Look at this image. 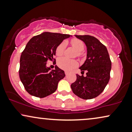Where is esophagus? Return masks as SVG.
<instances>
[{"instance_id": "obj_1", "label": "esophagus", "mask_w": 132, "mask_h": 132, "mask_svg": "<svg viewBox=\"0 0 132 132\" xmlns=\"http://www.w3.org/2000/svg\"><path fill=\"white\" fill-rule=\"evenodd\" d=\"M65 74L66 76H67L68 74V72L67 71H65Z\"/></svg>"}]
</instances>
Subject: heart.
Listing matches in <instances>:
<instances>
[{
  "instance_id": "1",
  "label": "heart",
  "mask_w": 132,
  "mask_h": 132,
  "mask_svg": "<svg viewBox=\"0 0 132 132\" xmlns=\"http://www.w3.org/2000/svg\"><path fill=\"white\" fill-rule=\"evenodd\" d=\"M71 45L77 51V55L78 57H81L83 55L82 51L85 49V43L83 41L77 39H74L71 40ZM66 47V43L65 42H62L56 48V55L57 56H61L64 53ZM57 65L61 69L65 71H71L78 65V62L75 60H70L62 57L59 58L57 61Z\"/></svg>"
}]
</instances>
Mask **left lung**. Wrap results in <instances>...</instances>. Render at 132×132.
<instances>
[{
  "label": "left lung",
  "instance_id": "8db88e82",
  "mask_svg": "<svg viewBox=\"0 0 132 132\" xmlns=\"http://www.w3.org/2000/svg\"><path fill=\"white\" fill-rule=\"evenodd\" d=\"M87 47V58L80 67L81 74L86 71V76L76 74L77 79L71 85L73 93L83 99L96 98L104 91L110 79L111 69L109 53L106 46L96 37L89 35H75Z\"/></svg>",
  "mask_w": 132,
  "mask_h": 132
}]
</instances>
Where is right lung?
Wrapping results in <instances>:
<instances>
[{"instance_id":"1","label":"right lung","mask_w":132,"mask_h":132,"mask_svg":"<svg viewBox=\"0 0 132 132\" xmlns=\"http://www.w3.org/2000/svg\"><path fill=\"white\" fill-rule=\"evenodd\" d=\"M70 36L45 32L34 36L27 44L21 55L19 76L29 94L42 98L56 91L58 82L65 74L56 65L55 70L50 71V68L46 67V62L55 60L53 56L56 47Z\"/></svg>"}]
</instances>
